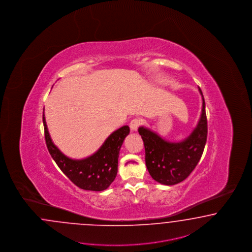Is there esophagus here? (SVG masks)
I'll return each mask as SVG.
<instances>
[{
	"mask_svg": "<svg viewBox=\"0 0 252 252\" xmlns=\"http://www.w3.org/2000/svg\"><path fill=\"white\" fill-rule=\"evenodd\" d=\"M143 124V121L141 119H133L130 122V128L131 130H137L139 127Z\"/></svg>",
	"mask_w": 252,
	"mask_h": 252,
	"instance_id": "obj_1",
	"label": "esophagus"
}]
</instances>
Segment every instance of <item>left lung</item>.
<instances>
[{
	"label": "left lung",
	"mask_w": 252,
	"mask_h": 252,
	"mask_svg": "<svg viewBox=\"0 0 252 252\" xmlns=\"http://www.w3.org/2000/svg\"><path fill=\"white\" fill-rule=\"evenodd\" d=\"M198 90L203 99L202 114L196 128L184 142L170 143L148 129L139 128L145 145L146 168L151 177L162 185L172 186L187 179L203 154L208 122L203 94Z\"/></svg>",
	"instance_id": "left-lung-1"
}]
</instances>
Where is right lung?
<instances>
[{
	"instance_id": "obj_1",
	"label": "right lung",
	"mask_w": 252,
	"mask_h": 252,
	"mask_svg": "<svg viewBox=\"0 0 252 252\" xmlns=\"http://www.w3.org/2000/svg\"><path fill=\"white\" fill-rule=\"evenodd\" d=\"M45 143L49 153L65 176L84 190L103 191L113 182L118 172L120 149L129 134V126H123L106 139L96 153L87 158L74 160L62 154L50 138L44 114L42 115Z\"/></svg>"
}]
</instances>
